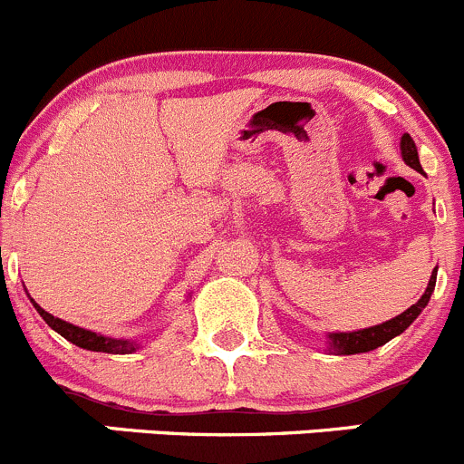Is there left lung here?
Segmentation results:
<instances>
[{"instance_id":"obj_1","label":"left lung","mask_w":464,"mask_h":464,"mask_svg":"<svg viewBox=\"0 0 464 464\" xmlns=\"http://www.w3.org/2000/svg\"><path fill=\"white\" fill-rule=\"evenodd\" d=\"M400 150H401V159H404L406 166H411L413 170L422 172V166H420V157H418V145H415V141L409 137V134H401ZM435 278H438V266L433 269L431 280H429L427 289H424V294L420 296V301L413 303V305H411L406 312L397 314L395 319L383 321V323H379V325L363 327V330H354V332H327L325 334L327 353H332V354L371 353V350H375V348H379V345L388 343L391 339L400 336L401 332L411 325V323L422 314L424 307L429 305V301H431V294L435 289Z\"/></svg>"}]
</instances>
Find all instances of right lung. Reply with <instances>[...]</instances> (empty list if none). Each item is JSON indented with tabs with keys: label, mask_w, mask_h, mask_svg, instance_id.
<instances>
[{
	"label": "right lung",
	"mask_w": 464,
	"mask_h": 464,
	"mask_svg": "<svg viewBox=\"0 0 464 464\" xmlns=\"http://www.w3.org/2000/svg\"><path fill=\"white\" fill-rule=\"evenodd\" d=\"M31 303H33V307L37 310V314H40L42 319L46 321V325H49L51 330H55L60 336H64L67 341H72V343L78 345V348L92 350V353H107V354H132V353H137V350L143 348L141 341H137V339H114V336L98 334V332L85 330V327L73 325V323H67V321L58 319V316L49 314V312L42 310V307L37 305L33 298H31Z\"/></svg>",
	"instance_id": "right-lung-1"
}]
</instances>
